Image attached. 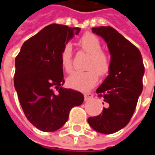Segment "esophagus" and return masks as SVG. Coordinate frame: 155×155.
Masks as SVG:
<instances>
[{"mask_svg": "<svg viewBox=\"0 0 155 155\" xmlns=\"http://www.w3.org/2000/svg\"><path fill=\"white\" fill-rule=\"evenodd\" d=\"M84 95V101H89V100H91V98H93V94H91V93H85Z\"/></svg>", "mask_w": 155, "mask_h": 155, "instance_id": "1", "label": "esophagus"}]
</instances>
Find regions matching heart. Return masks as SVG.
<instances>
[{
  "label": "heart",
  "instance_id": "1",
  "mask_svg": "<svg viewBox=\"0 0 155 155\" xmlns=\"http://www.w3.org/2000/svg\"><path fill=\"white\" fill-rule=\"evenodd\" d=\"M78 44L84 51L90 53L87 69L89 71L81 72L75 71L67 79V84L72 89L77 91H90L97 84L99 74L106 75L111 68L110 58L107 53L101 51L100 40L91 33H85L81 37ZM61 66L65 72L71 73L73 70L71 46L66 45L61 53Z\"/></svg>",
  "mask_w": 155,
  "mask_h": 155
}]
</instances>
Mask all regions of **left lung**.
<instances>
[{"label":"left lung","mask_w":155,"mask_h":155,"mask_svg":"<svg viewBox=\"0 0 155 155\" xmlns=\"http://www.w3.org/2000/svg\"><path fill=\"white\" fill-rule=\"evenodd\" d=\"M92 31L107 43L111 68L96 91L106 107L101 114L90 117L88 123L95 131L109 134L126 126L133 116L143 91L144 66L139 49L116 30L101 26L92 28Z\"/></svg>","instance_id":"obj_1"}]
</instances>
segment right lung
Returning <instances> with one entry per match:
<instances>
[{
	"label": "right lung",
	"mask_w": 155,
	"mask_h": 155,
	"mask_svg": "<svg viewBox=\"0 0 155 155\" xmlns=\"http://www.w3.org/2000/svg\"><path fill=\"white\" fill-rule=\"evenodd\" d=\"M80 31L79 27L47 25L25 41L15 57L14 85L20 104L27 120L41 131L59 130L71 109L84 101L81 92L62 87L61 63L63 48Z\"/></svg>",
	"instance_id": "add662e5"
}]
</instances>
